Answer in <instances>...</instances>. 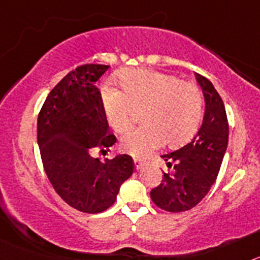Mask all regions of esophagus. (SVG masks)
Here are the masks:
<instances>
[{
    "label": "esophagus",
    "instance_id": "esophagus-1",
    "mask_svg": "<svg viewBox=\"0 0 260 260\" xmlns=\"http://www.w3.org/2000/svg\"><path fill=\"white\" fill-rule=\"evenodd\" d=\"M134 165L137 169H142L144 165V161L143 160H141V158H134Z\"/></svg>",
    "mask_w": 260,
    "mask_h": 260
}]
</instances>
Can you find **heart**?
I'll return each mask as SVG.
<instances>
[{
    "mask_svg": "<svg viewBox=\"0 0 260 260\" xmlns=\"http://www.w3.org/2000/svg\"><path fill=\"white\" fill-rule=\"evenodd\" d=\"M119 89L104 87L102 104L110 127L118 134L134 122L135 110H142L146 126L123 135L121 147L133 156H146L167 143L180 146L197 133L203 113L199 88L174 75L138 69L118 75Z\"/></svg>",
    "mask_w": 260,
    "mask_h": 260,
    "instance_id": "1",
    "label": "heart"
}]
</instances>
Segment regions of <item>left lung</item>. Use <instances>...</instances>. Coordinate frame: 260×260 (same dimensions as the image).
Masks as SVG:
<instances>
[{
	"mask_svg": "<svg viewBox=\"0 0 260 260\" xmlns=\"http://www.w3.org/2000/svg\"><path fill=\"white\" fill-rule=\"evenodd\" d=\"M204 96V116L197 135L186 146L162 155L174 174L164 173L151 199L161 210L182 212L195 207L216 181L228 147L229 126L224 103L207 78L195 73Z\"/></svg>",
	"mask_w": 260,
	"mask_h": 260,
	"instance_id": "obj_1",
	"label": "left lung"
}]
</instances>
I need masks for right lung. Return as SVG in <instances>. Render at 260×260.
I'll return each mask as SVG.
<instances>
[{
	"mask_svg": "<svg viewBox=\"0 0 260 260\" xmlns=\"http://www.w3.org/2000/svg\"><path fill=\"white\" fill-rule=\"evenodd\" d=\"M107 65L70 71L45 99L38 118V144L53 189L69 206L86 213L108 210L134 172L133 158L117 155L100 161L95 148L108 150L116 137L108 122L96 82Z\"/></svg>",
	"mask_w": 260,
	"mask_h": 260,
	"instance_id": "1",
	"label": "right lung"
}]
</instances>
